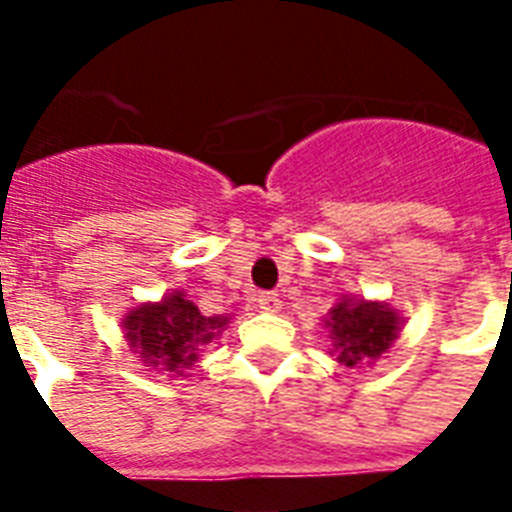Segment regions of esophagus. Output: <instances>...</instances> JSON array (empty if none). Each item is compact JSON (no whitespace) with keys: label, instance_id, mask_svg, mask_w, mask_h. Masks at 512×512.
<instances>
[{"label":"esophagus","instance_id":"obj_1","mask_svg":"<svg viewBox=\"0 0 512 512\" xmlns=\"http://www.w3.org/2000/svg\"><path fill=\"white\" fill-rule=\"evenodd\" d=\"M257 305H260V311H265V313L281 311L279 295H273V292H263V295H257Z\"/></svg>","mask_w":512,"mask_h":512}]
</instances>
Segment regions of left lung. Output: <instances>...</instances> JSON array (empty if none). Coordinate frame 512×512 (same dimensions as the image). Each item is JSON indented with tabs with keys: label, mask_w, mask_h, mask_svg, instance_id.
Returning a JSON list of instances; mask_svg holds the SVG:
<instances>
[{
	"label": "left lung",
	"mask_w": 512,
	"mask_h": 512,
	"mask_svg": "<svg viewBox=\"0 0 512 512\" xmlns=\"http://www.w3.org/2000/svg\"><path fill=\"white\" fill-rule=\"evenodd\" d=\"M324 327L329 329L332 353L348 369L374 364L388 353L401 332V316L382 300H358L342 295L340 303L327 313Z\"/></svg>",
	"instance_id": "8db88e82"
}]
</instances>
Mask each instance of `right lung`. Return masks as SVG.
Here are the masks:
<instances>
[{
	"instance_id": "1",
	"label": "right lung",
	"mask_w": 512,
	"mask_h": 512,
	"mask_svg": "<svg viewBox=\"0 0 512 512\" xmlns=\"http://www.w3.org/2000/svg\"><path fill=\"white\" fill-rule=\"evenodd\" d=\"M231 316H204L183 289H172L159 303H140L122 319L132 353L151 369L185 377L199 350L223 335Z\"/></svg>"
}]
</instances>
